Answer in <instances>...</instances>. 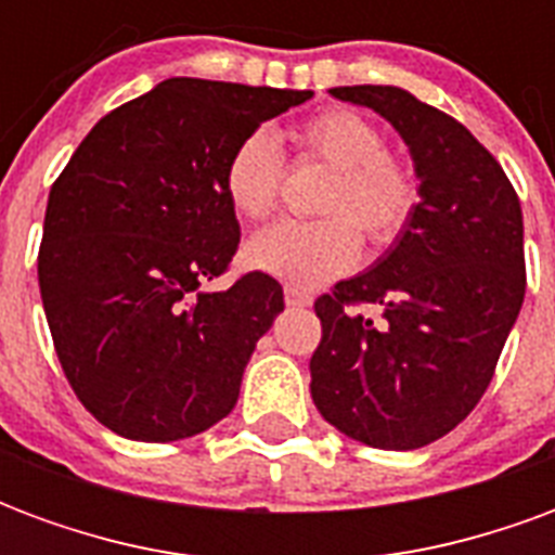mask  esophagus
Returning <instances> with one entry per match:
<instances>
[{
    "instance_id": "obj_1",
    "label": "esophagus",
    "mask_w": 555,
    "mask_h": 555,
    "mask_svg": "<svg viewBox=\"0 0 555 555\" xmlns=\"http://www.w3.org/2000/svg\"><path fill=\"white\" fill-rule=\"evenodd\" d=\"M285 302H288V306H297V309H302V306H312V294L302 288H294V285H285Z\"/></svg>"
}]
</instances>
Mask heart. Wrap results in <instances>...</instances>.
<instances>
[{
  "mask_svg": "<svg viewBox=\"0 0 555 555\" xmlns=\"http://www.w3.org/2000/svg\"><path fill=\"white\" fill-rule=\"evenodd\" d=\"M294 145L302 157L333 169L321 198L324 219H282L249 237L246 264L282 279L294 288H318L357 264L362 238L386 249L410 229L418 210V178L396 151L386 147L380 127L348 106H330L294 127ZM285 166L276 139L253 130L225 157L222 193L241 219L273 214Z\"/></svg>",
  "mask_w": 555,
  "mask_h": 555,
  "instance_id": "heart-1",
  "label": "heart"
}]
</instances>
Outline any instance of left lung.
Wrapping results in <instances>:
<instances>
[{
	"mask_svg": "<svg viewBox=\"0 0 555 555\" xmlns=\"http://www.w3.org/2000/svg\"><path fill=\"white\" fill-rule=\"evenodd\" d=\"M408 142L418 210L389 253L314 300L312 401L374 449H422L457 428L493 380L526 294L524 214L496 157L452 115L396 86H341ZM357 305H380L374 325Z\"/></svg>",
	"mask_w": 555,
	"mask_h": 555,
	"instance_id": "left-lung-1",
	"label": "left lung"
}]
</instances>
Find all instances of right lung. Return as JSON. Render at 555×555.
<instances>
[{"label": "right lung", "instance_id": "right-lung-1", "mask_svg": "<svg viewBox=\"0 0 555 555\" xmlns=\"http://www.w3.org/2000/svg\"><path fill=\"white\" fill-rule=\"evenodd\" d=\"M312 91L171 77L103 115L55 178L38 285L82 408L127 440L171 442L225 418L282 285L229 270L241 225L225 157Z\"/></svg>", "mask_w": 555, "mask_h": 555}]
</instances>
